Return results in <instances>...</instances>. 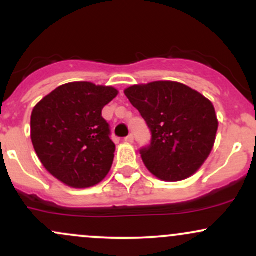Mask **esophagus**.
<instances>
[{"label": "esophagus", "mask_w": 256, "mask_h": 256, "mask_svg": "<svg viewBox=\"0 0 256 256\" xmlns=\"http://www.w3.org/2000/svg\"><path fill=\"white\" fill-rule=\"evenodd\" d=\"M124 142H134V136H133V134H129L128 136H126V138H124Z\"/></svg>", "instance_id": "1"}]
</instances>
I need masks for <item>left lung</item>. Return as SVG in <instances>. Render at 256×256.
<instances>
[{
    "label": "left lung",
    "instance_id": "1",
    "mask_svg": "<svg viewBox=\"0 0 256 256\" xmlns=\"http://www.w3.org/2000/svg\"><path fill=\"white\" fill-rule=\"evenodd\" d=\"M151 130L140 150L145 166L164 182L193 176L210 155L218 128L210 100L177 82H152L124 90Z\"/></svg>",
    "mask_w": 256,
    "mask_h": 256
}]
</instances>
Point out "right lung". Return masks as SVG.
<instances>
[{
	"mask_svg": "<svg viewBox=\"0 0 256 256\" xmlns=\"http://www.w3.org/2000/svg\"><path fill=\"white\" fill-rule=\"evenodd\" d=\"M112 86L89 82L61 85L32 112V142L41 164L73 188L100 183L110 172L116 145L101 112L116 98Z\"/></svg>",
	"mask_w": 256,
	"mask_h": 256,
	"instance_id": "add662e5",
	"label": "right lung"
}]
</instances>
